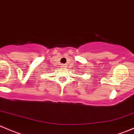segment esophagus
<instances>
[{
  "label": "esophagus",
  "instance_id": "esophagus-1",
  "mask_svg": "<svg viewBox=\"0 0 134 134\" xmlns=\"http://www.w3.org/2000/svg\"><path fill=\"white\" fill-rule=\"evenodd\" d=\"M66 66H67V65H66V64H62V67H66Z\"/></svg>",
  "mask_w": 134,
  "mask_h": 134
}]
</instances>
